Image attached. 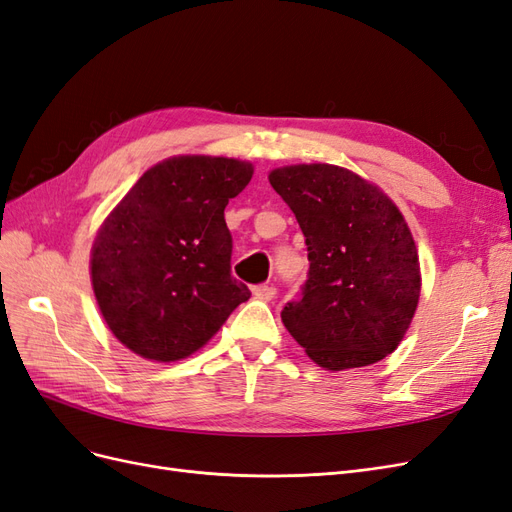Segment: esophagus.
I'll list each match as a JSON object with an SVG mask.
<instances>
[{
	"mask_svg": "<svg viewBox=\"0 0 512 512\" xmlns=\"http://www.w3.org/2000/svg\"><path fill=\"white\" fill-rule=\"evenodd\" d=\"M254 297L260 299V301H271L275 297V288L273 286H267V284H260V286H254Z\"/></svg>",
	"mask_w": 512,
	"mask_h": 512,
	"instance_id": "obj_1",
	"label": "esophagus"
}]
</instances>
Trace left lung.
<instances>
[{
  "label": "left lung",
  "instance_id": "8db88e82",
  "mask_svg": "<svg viewBox=\"0 0 512 512\" xmlns=\"http://www.w3.org/2000/svg\"><path fill=\"white\" fill-rule=\"evenodd\" d=\"M269 181L297 218L309 260L301 299L282 309L284 327L324 369L382 361L421 297L404 215L376 185L333 164L275 168Z\"/></svg>",
  "mask_w": 512,
  "mask_h": 512
}]
</instances>
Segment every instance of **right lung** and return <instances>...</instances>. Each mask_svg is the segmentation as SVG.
<instances>
[{
	"mask_svg": "<svg viewBox=\"0 0 512 512\" xmlns=\"http://www.w3.org/2000/svg\"><path fill=\"white\" fill-rule=\"evenodd\" d=\"M252 175L232 158H170L108 215L91 247V284L123 346L160 363L185 359L250 299L230 275L224 209Z\"/></svg>",
	"mask_w": 512,
	"mask_h": 512,
	"instance_id": "add662e5",
	"label": "right lung"
}]
</instances>
